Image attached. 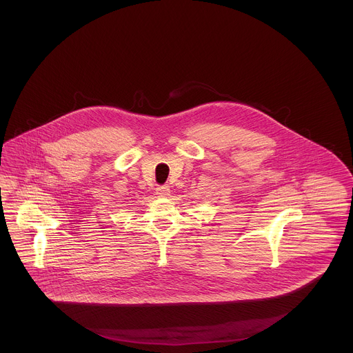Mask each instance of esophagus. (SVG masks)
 Segmentation results:
<instances>
[{"mask_svg":"<svg viewBox=\"0 0 353 353\" xmlns=\"http://www.w3.org/2000/svg\"><path fill=\"white\" fill-rule=\"evenodd\" d=\"M156 194H157L159 197H168L169 194H170V189H169V186H167V185L159 186V188L156 189Z\"/></svg>","mask_w":353,"mask_h":353,"instance_id":"1","label":"esophagus"}]
</instances>
